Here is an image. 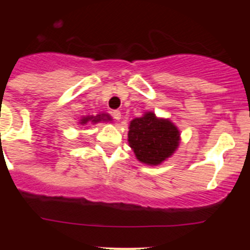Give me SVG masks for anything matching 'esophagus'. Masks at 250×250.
I'll return each instance as SVG.
<instances>
[{
    "label": "esophagus",
    "instance_id": "34e87169",
    "mask_svg": "<svg viewBox=\"0 0 250 250\" xmlns=\"http://www.w3.org/2000/svg\"><path fill=\"white\" fill-rule=\"evenodd\" d=\"M112 117L115 118V120L120 121L121 120V111H118V110L112 111Z\"/></svg>",
    "mask_w": 250,
    "mask_h": 250
}]
</instances>
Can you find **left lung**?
<instances>
[{"instance_id": "8db88e82", "label": "left lung", "mask_w": 250, "mask_h": 250, "mask_svg": "<svg viewBox=\"0 0 250 250\" xmlns=\"http://www.w3.org/2000/svg\"><path fill=\"white\" fill-rule=\"evenodd\" d=\"M179 130L170 121L147 112L130 122L128 141L140 162L157 166L170 157L179 145Z\"/></svg>"}]
</instances>
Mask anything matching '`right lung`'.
<instances>
[{
  "mask_svg": "<svg viewBox=\"0 0 250 250\" xmlns=\"http://www.w3.org/2000/svg\"><path fill=\"white\" fill-rule=\"evenodd\" d=\"M105 116L106 115H98V116H95V117H89V116H88V117H84L83 118V120H81V125H85V123L87 122H99V121H102V120H105V118H103V117H105ZM106 118L107 120H110L109 118V116H106Z\"/></svg>",
  "mask_w": 250,
  "mask_h": 250,
  "instance_id": "1",
  "label": "right lung"
}]
</instances>
